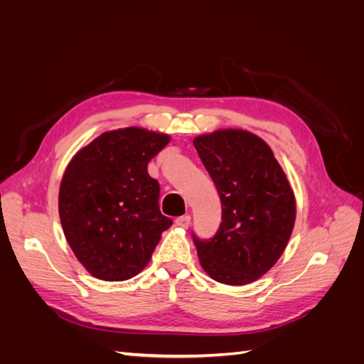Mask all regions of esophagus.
Segmentation results:
<instances>
[{"mask_svg":"<svg viewBox=\"0 0 364 364\" xmlns=\"http://www.w3.org/2000/svg\"><path fill=\"white\" fill-rule=\"evenodd\" d=\"M175 225L180 228H189L191 225V215H181V218L175 219Z\"/></svg>","mask_w":364,"mask_h":364,"instance_id":"esophagus-1","label":"esophagus"}]
</instances>
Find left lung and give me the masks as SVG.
Segmentation results:
<instances>
[{
    "label": "left lung",
    "instance_id": "8db88e82",
    "mask_svg": "<svg viewBox=\"0 0 364 364\" xmlns=\"http://www.w3.org/2000/svg\"><path fill=\"white\" fill-rule=\"evenodd\" d=\"M194 145L222 205L218 233L210 241L194 236L200 264L223 284L257 282L280 259L296 223L288 176L270 146L247 129H215Z\"/></svg>",
    "mask_w": 364,
    "mask_h": 364
}]
</instances>
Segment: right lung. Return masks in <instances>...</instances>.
Wrapping results in <instances>:
<instances>
[{
  "instance_id": "right-lung-1",
  "label": "right lung",
  "mask_w": 364,
  "mask_h": 364,
  "mask_svg": "<svg viewBox=\"0 0 364 364\" xmlns=\"http://www.w3.org/2000/svg\"><path fill=\"white\" fill-rule=\"evenodd\" d=\"M170 139L141 127L106 131L68 162L59 218L76 259L92 277H136L172 225L159 211V183L146 170Z\"/></svg>"
}]
</instances>
